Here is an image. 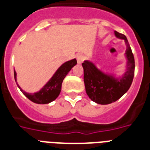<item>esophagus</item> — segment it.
Returning a JSON list of instances; mask_svg holds the SVG:
<instances>
[{
  "label": "esophagus",
  "instance_id": "1",
  "mask_svg": "<svg viewBox=\"0 0 150 150\" xmlns=\"http://www.w3.org/2000/svg\"><path fill=\"white\" fill-rule=\"evenodd\" d=\"M84 60V56L82 54H79L77 55V62L78 64H81Z\"/></svg>",
  "mask_w": 150,
  "mask_h": 150
}]
</instances>
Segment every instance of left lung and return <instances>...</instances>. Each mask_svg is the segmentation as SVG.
Here are the masks:
<instances>
[{
  "label": "left lung",
  "mask_w": 150,
  "mask_h": 150,
  "mask_svg": "<svg viewBox=\"0 0 150 150\" xmlns=\"http://www.w3.org/2000/svg\"><path fill=\"white\" fill-rule=\"evenodd\" d=\"M114 35L123 40L126 46V64L122 75L105 72L89 60L82 63L86 92L91 100L98 104H110L121 98L129 89L134 78L135 59L127 37L116 31Z\"/></svg>",
  "instance_id": "left-lung-1"
}]
</instances>
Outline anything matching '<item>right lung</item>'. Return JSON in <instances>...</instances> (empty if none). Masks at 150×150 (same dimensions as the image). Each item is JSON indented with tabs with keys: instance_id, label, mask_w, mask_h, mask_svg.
<instances>
[{
	"instance_id": "right-lung-1",
	"label": "right lung",
	"mask_w": 150,
	"mask_h": 150,
	"mask_svg": "<svg viewBox=\"0 0 150 150\" xmlns=\"http://www.w3.org/2000/svg\"><path fill=\"white\" fill-rule=\"evenodd\" d=\"M77 61L74 58L63 63L55 71L50 80L36 93H26L25 92L17 83L18 87L19 88L22 93L30 100L32 102L38 104H47L56 100L61 90V85L64 79L71 70V68L76 65ZM14 76L15 82H17V74L14 69Z\"/></svg>"
}]
</instances>
